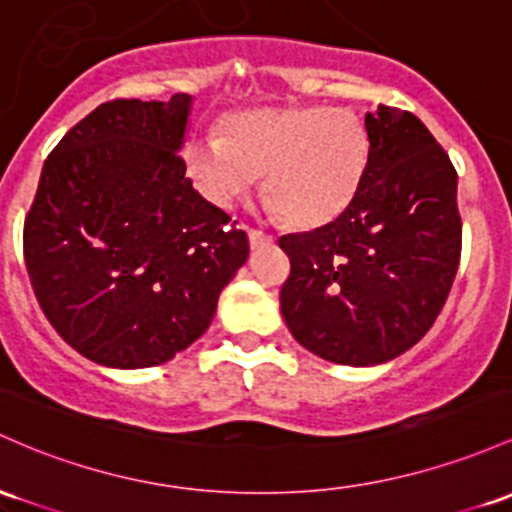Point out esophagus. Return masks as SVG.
<instances>
[{"label": "esophagus", "instance_id": "1", "mask_svg": "<svg viewBox=\"0 0 512 512\" xmlns=\"http://www.w3.org/2000/svg\"><path fill=\"white\" fill-rule=\"evenodd\" d=\"M247 238H250V245L252 247H260V245H267L272 243V235L265 233V230H257V228H250L247 230Z\"/></svg>", "mask_w": 512, "mask_h": 512}]
</instances>
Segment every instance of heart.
<instances>
[{"instance_id": "b5f03b06", "label": "heart", "mask_w": 512, "mask_h": 512, "mask_svg": "<svg viewBox=\"0 0 512 512\" xmlns=\"http://www.w3.org/2000/svg\"><path fill=\"white\" fill-rule=\"evenodd\" d=\"M369 138L352 111L328 106L235 111L221 138L192 140L184 170L216 209H235L265 174L267 209L296 226H323L355 199Z\"/></svg>"}]
</instances>
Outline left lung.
<instances>
[{"mask_svg": "<svg viewBox=\"0 0 512 512\" xmlns=\"http://www.w3.org/2000/svg\"><path fill=\"white\" fill-rule=\"evenodd\" d=\"M369 157L335 221L279 238L291 274L286 328L335 364L389 362L423 338L445 306L462 255L457 172L411 111L364 116Z\"/></svg>", "mask_w": 512, "mask_h": 512, "instance_id": "8db88e82", "label": "left lung"}]
</instances>
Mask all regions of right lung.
<instances>
[{"label": "right lung", "mask_w": 512, "mask_h": 512, "mask_svg": "<svg viewBox=\"0 0 512 512\" xmlns=\"http://www.w3.org/2000/svg\"><path fill=\"white\" fill-rule=\"evenodd\" d=\"M189 114V94L106 101L43 165L24 223L33 294L60 338L104 367L187 350L250 252L245 230L187 177Z\"/></svg>", "instance_id": "1"}]
</instances>
